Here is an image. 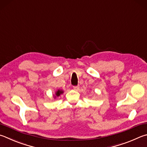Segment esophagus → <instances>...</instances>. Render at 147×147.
I'll list each match as a JSON object with an SVG mask.
<instances>
[{"instance_id": "1", "label": "esophagus", "mask_w": 147, "mask_h": 147, "mask_svg": "<svg viewBox=\"0 0 147 147\" xmlns=\"http://www.w3.org/2000/svg\"><path fill=\"white\" fill-rule=\"evenodd\" d=\"M79 88H80L79 85H78V86H74V87H73L74 90H78L79 89Z\"/></svg>"}]
</instances>
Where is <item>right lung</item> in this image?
<instances>
[{"mask_svg":"<svg viewBox=\"0 0 147 147\" xmlns=\"http://www.w3.org/2000/svg\"><path fill=\"white\" fill-rule=\"evenodd\" d=\"M63 90L62 89H58L57 91L55 92V94H53V98H54V99L55 98H57V97H59L61 94H62L63 93Z\"/></svg>","mask_w":147,"mask_h":147,"instance_id":"add662e5","label":"right lung"}]
</instances>
